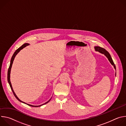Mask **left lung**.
<instances>
[{"instance_id": "left-lung-1", "label": "left lung", "mask_w": 126, "mask_h": 126, "mask_svg": "<svg viewBox=\"0 0 126 126\" xmlns=\"http://www.w3.org/2000/svg\"><path fill=\"white\" fill-rule=\"evenodd\" d=\"M94 48H95L96 51H98V52L103 54H104L108 58V60L109 61L110 63L114 66L115 69L116 70L115 65L114 63V62H113V60L112 59V57H111L110 54L107 51H106L105 49H104V48H103L102 47H100L99 46H95ZM116 75V72L115 73V76Z\"/></svg>"}]
</instances>
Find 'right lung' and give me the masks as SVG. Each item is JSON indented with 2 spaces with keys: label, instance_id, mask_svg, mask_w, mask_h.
I'll use <instances>...</instances> for the list:
<instances>
[{
  "label": "right lung",
  "instance_id": "right-lung-1",
  "mask_svg": "<svg viewBox=\"0 0 126 126\" xmlns=\"http://www.w3.org/2000/svg\"><path fill=\"white\" fill-rule=\"evenodd\" d=\"M28 45H29V43H24V44H23L20 47H19L18 49H17L15 51V52L14 53L13 55H12V58H11V59L10 65H9V68H8V73H7V80H8V83H9V85H10V88H11V90H12V92H13V93L14 96L16 97V98L19 101H20V102H22V103H24V104H25L28 105L29 106L38 107H40V106H42V105H44V104H47V103H48V102L50 101L51 99H50L49 101H48L47 102H46V103H44V104H42V105H39V106H34V105H32L29 104H27V103H25V102H24L21 101L18 98V97L16 96V95L15 94V92H14V90H13V88H12V85H11V82H10V71H11V67H12V64H13L14 59V58H15L16 55L18 53L20 52V51L21 50H22L23 48H24V47H26L27 46H28Z\"/></svg>",
  "mask_w": 126,
  "mask_h": 126
}]
</instances>
